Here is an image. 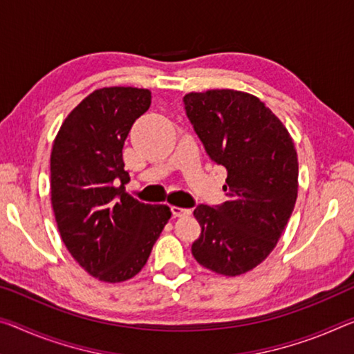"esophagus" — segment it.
Listing matches in <instances>:
<instances>
[{
	"label": "esophagus",
	"instance_id": "esophagus-1",
	"mask_svg": "<svg viewBox=\"0 0 354 354\" xmlns=\"http://www.w3.org/2000/svg\"><path fill=\"white\" fill-rule=\"evenodd\" d=\"M190 209L187 207H179V206H171V214L175 217H184V216H190Z\"/></svg>",
	"mask_w": 354,
	"mask_h": 354
}]
</instances>
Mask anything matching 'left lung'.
<instances>
[{
	"mask_svg": "<svg viewBox=\"0 0 354 354\" xmlns=\"http://www.w3.org/2000/svg\"><path fill=\"white\" fill-rule=\"evenodd\" d=\"M186 115L206 154L227 168V201L198 205L192 255L222 276L254 269L276 248L298 197V154L260 99L234 89L189 93Z\"/></svg>",
	"mask_w": 354,
	"mask_h": 354,
	"instance_id": "8db88e82",
	"label": "left lung"
}]
</instances>
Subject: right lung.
Instances as JSON below:
<instances>
[{
    "mask_svg": "<svg viewBox=\"0 0 354 354\" xmlns=\"http://www.w3.org/2000/svg\"><path fill=\"white\" fill-rule=\"evenodd\" d=\"M149 105V89H96L71 111L53 143L50 189L61 239L104 282L142 271L171 216L168 206L142 203L124 190L122 147Z\"/></svg>",
    "mask_w": 354,
    "mask_h": 354,
    "instance_id": "add662e5",
    "label": "right lung"
}]
</instances>
